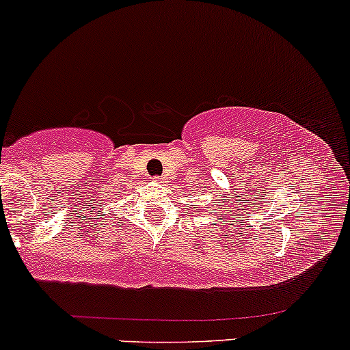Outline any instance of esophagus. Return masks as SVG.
<instances>
[{"mask_svg":"<svg viewBox=\"0 0 350 350\" xmlns=\"http://www.w3.org/2000/svg\"><path fill=\"white\" fill-rule=\"evenodd\" d=\"M154 180H158V183H164V178L163 176H158V178H154Z\"/></svg>","mask_w":350,"mask_h":350,"instance_id":"obj_1","label":"esophagus"}]
</instances>
